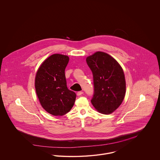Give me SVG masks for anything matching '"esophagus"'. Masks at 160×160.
I'll return each mask as SVG.
<instances>
[{
  "instance_id": "esophagus-1",
  "label": "esophagus",
  "mask_w": 160,
  "mask_h": 160,
  "mask_svg": "<svg viewBox=\"0 0 160 160\" xmlns=\"http://www.w3.org/2000/svg\"><path fill=\"white\" fill-rule=\"evenodd\" d=\"M82 93H83V92H82V91L78 92H77V95H78V96H80V95H82Z\"/></svg>"
}]
</instances>
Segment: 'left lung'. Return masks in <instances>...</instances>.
<instances>
[{"instance_id": "obj_1", "label": "left lung", "mask_w": 160, "mask_h": 160, "mask_svg": "<svg viewBox=\"0 0 160 160\" xmlns=\"http://www.w3.org/2000/svg\"><path fill=\"white\" fill-rule=\"evenodd\" d=\"M86 62L93 78L92 104L99 113L111 114L121 105L125 97L123 69L113 57L103 52H96L88 57Z\"/></svg>"}]
</instances>
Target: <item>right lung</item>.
Here are the masks:
<instances>
[{
	"mask_svg": "<svg viewBox=\"0 0 160 160\" xmlns=\"http://www.w3.org/2000/svg\"><path fill=\"white\" fill-rule=\"evenodd\" d=\"M69 57L53 54L42 63L35 77V89L42 108L53 116H62L74 105L76 95L67 86L65 70Z\"/></svg>",
	"mask_w": 160,
	"mask_h": 160,
	"instance_id": "1",
	"label": "right lung"
}]
</instances>
